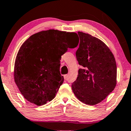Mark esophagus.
Listing matches in <instances>:
<instances>
[{
    "label": "esophagus",
    "mask_w": 131,
    "mask_h": 131,
    "mask_svg": "<svg viewBox=\"0 0 131 131\" xmlns=\"http://www.w3.org/2000/svg\"><path fill=\"white\" fill-rule=\"evenodd\" d=\"M63 77H64V79H65V80H66L68 79V75H64Z\"/></svg>",
    "instance_id": "obj_1"
}]
</instances>
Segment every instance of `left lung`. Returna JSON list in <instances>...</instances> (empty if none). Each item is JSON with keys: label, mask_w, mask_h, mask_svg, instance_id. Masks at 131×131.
I'll return each instance as SVG.
<instances>
[{"label": "left lung", "mask_w": 131, "mask_h": 131, "mask_svg": "<svg viewBox=\"0 0 131 131\" xmlns=\"http://www.w3.org/2000/svg\"><path fill=\"white\" fill-rule=\"evenodd\" d=\"M80 38L76 57L79 69L72 90L79 100L88 105L102 102L115 89L117 67L113 53L98 38L78 32Z\"/></svg>", "instance_id": "left-lung-1"}]
</instances>
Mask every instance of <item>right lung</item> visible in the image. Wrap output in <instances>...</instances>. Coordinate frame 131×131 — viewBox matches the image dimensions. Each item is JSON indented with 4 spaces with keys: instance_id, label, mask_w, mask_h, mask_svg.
I'll return each mask as SVG.
<instances>
[{
    "instance_id": "right-lung-1",
    "label": "right lung",
    "mask_w": 131,
    "mask_h": 131,
    "mask_svg": "<svg viewBox=\"0 0 131 131\" xmlns=\"http://www.w3.org/2000/svg\"><path fill=\"white\" fill-rule=\"evenodd\" d=\"M77 35L49 29L32 35L23 44L15 62L14 80L28 102L41 106L54 98L64 80L59 71L61 56L78 46Z\"/></svg>"
}]
</instances>
